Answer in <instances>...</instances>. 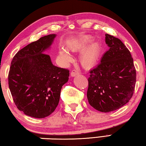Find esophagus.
I'll list each match as a JSON object with an SVG mask.
<instances>
[{
  "label": "esophagus",
  "mask_w": 146,
  "mask_h": 146,
  "mask_svg": "<svg viewBox=\"0 0 146 146\" xmlns=\"http://www.w3.org/2000/svg\"><path fill=\"white\" fill-rule=\"evenodd\" d=\"M79 74H80V72H79L78 70H73L71 72V76H75L76 75H78Z\"/></svg>",
  "instance_id": "34e87169"
}]
</instances>
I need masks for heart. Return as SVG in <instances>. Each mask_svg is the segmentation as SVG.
Returning <instances> with one entry per match:
<instances>
[{
    "label": "heart",
    "mask_w": 146,
    "mask_h": 146,
    "mask_svg": "<svg viewBox=\"0 0 146 146\" xmlns=\"http://www.w3.org/2000/svg\"><path fill=\"white\" fill-rule=\"evenodd\" d=\"M91 41V38L90 36H81L80 38L68 42L67 49L71 51L81 50ZM101 47L100 44L97 42L91 43L81 51L80 55V63L86 68L92 67L97 64L99 59ZM58 53L60 58L65 62H70L72 60L70 53L66 49H60Z\"/></svg>",
    "instance_id": "obj_1"
}]
</instances>
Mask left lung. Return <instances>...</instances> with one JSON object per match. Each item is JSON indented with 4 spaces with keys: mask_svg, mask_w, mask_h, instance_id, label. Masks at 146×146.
Here are the masks:
<instances>
[{
    "mask_svg": "<svg viewBox=\"0 0 146 146\" xmlns=\"http://www.w3.org/2000/svg\"><path fill=\"white\" fill-rule=\"evenodd\" d=\"M110 49L100 63L90 71L87 97L89 104L99 111L117 110L129 102L135 90L136 70L133 59L120 39L106 34Z\"/></svg>",
    "mask_w": 146,
    "mask_h": 146,
    "instance_id": "1",
    "label": "left lung"
}]
</instances>
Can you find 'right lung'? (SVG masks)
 <instances>
[{
    "label": "right lung",
    "instance_id": "add662e5",
    "mask_svg": "<svg viewBox=\"0 0 146 146\" xmlns=\"http://www.w3.org/2000/svg\"><path fill=\"white\" fill-rule=\"evenodd\" d=\"M56 36L48 35L30 43L11 61L9 90L17 108L29 117L51 115L58 104L62 87L68 81L70 71L54 66L45 52Z\"/></svg>",
    "mask_w": 146,
    "mask_h": 146
}]
</instances>
